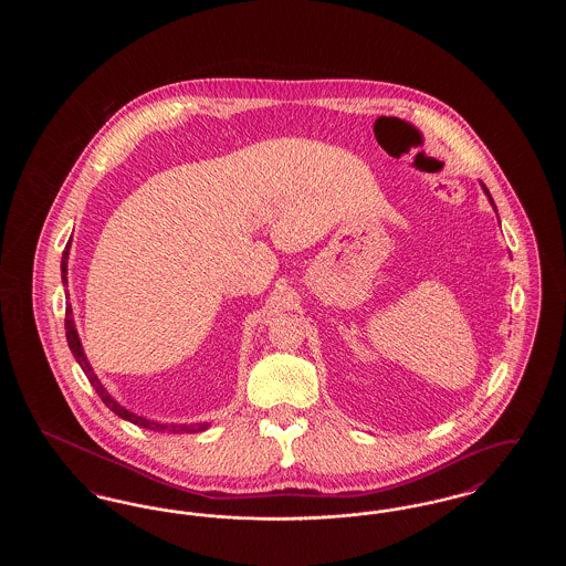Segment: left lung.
<instances>
[{"instance_id":"obj_1","label":"left lung","mask_w":566,"mask_h":566,"mask_svg":"<svg viewBox=\"0 0 566 566\" xmlns=\"http://www.w3.org/2000/svg\"><path fill=\"white\" fill-rule=\"evenodd\" d=\"M482 187H484V185H482ZM484 190H485V195H488V197H490V192H488V189H485V187H484ZM490 203H492V206H494V201H492V197H490Z\"/></svg>"}]
</instances>
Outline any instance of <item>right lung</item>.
<instances>
[{
	"label": "right lung",
	"mask_w": 566,
	"mask_h": 566,
	"mask_svg": "<svg viewBox=\"0 0 566 566\" xmlns=\"http://www.w3.org/2000/svg\"><path fill=\"white\" fill-rule=\"evenodd\" d=\"M67 254H70V242L65 245L63 256H61V280H63V284H67ZM65 337H67L70 350L76 356V360H78L84 376L88 377V381L93 384L95 392L102 397V401L106 403V407H109V409H112L116 416H120L123 420H129V422H134L137 427H144V429H150V431H165V429H167V431L171 432H197L208 429V422H203V424H180V427H178V424H171V427L157 424V422H150V420H146V418H142V416H135L132 411H127L125 407H120V405L116 403V401L109 397L108 392H106V388L99 384L97 376L93 374V369H91V365H88V360H86V356H84V352H82L81 339H78V333H76V326H74L72 305H70V303L65 305Z\"/></svg>",
	"instance_id": "add662e5"
}]
</instances>
